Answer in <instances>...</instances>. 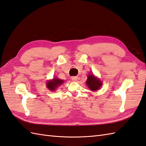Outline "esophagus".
I'll return each instance as SVG.
<instances>
[{"label": "esophagus", "instance_id": "1", "mask_svg": "<svg viewBox=\"0 0 146 146\" xmlns=\"http://www.w3.org/2000/svg\"><path fill=\"white\" fill-rule=\"evenodd\" d=\"M71 79H72V81H74V82H76V81H77V79H78V77H77V76H72V77H71Z\"/></svg>", "mask_w": 146, "mask_h": 146}]
</instances>
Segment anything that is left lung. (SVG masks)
Here are the masks:
<instances>
[{
  "instance_id": "8db88e82",
  "label": "left lung",
  "mask_w": 146,
  "mask_h": 146,
  "mask_svg": "<svg viewBox=\"0 0 146 146\" xmlns=\"http://www.w3.org/2000/svg\"><path fill=\"white\" fill-rule=\"evenodd\" d=\"M86 84L88 87L92 91L98 90L102 85V81H100V79H98L97 77H95L93 74H89L88 76Z\"/></svg>"
}]
</instances>
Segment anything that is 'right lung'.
Here are the masks:
<instances>
[{
	"mask_svg": "<svg viewBox=\"0 0 146 146\" xmlns=\"http://www.w3.org/2000/svg\"><path fill=\"white\" fill-rule=\"evenodd\" d=\"M64 83V80L58 78H53V79L49 80L46 83V87L49 90L54 91L56 88Z\"/></svg>",
	"mask_w": 146,
	"mask_h": 146,
	"instance_id": "obj_1",
	"label": "right lung"
}]
</instances>
